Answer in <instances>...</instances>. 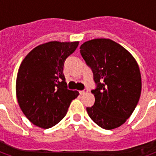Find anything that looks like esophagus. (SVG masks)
<instances>
[{"instance_id": "1", "label": "esophagus", "mask_w": 156, "mask_h": 156, "mask_svg": "<svg viewBox=\"0 0 156 156\" xmlns=\"http://www.w3.org/2000/svg\"><path fill=\"white\" fill-rule=\"evenodd\" d=\"M86 93H88V90H81V91H79V94H80L81 95H84V94H86Z\"/></svg>"}]
</instances>
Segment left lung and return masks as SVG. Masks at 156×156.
I'll list each match as a JSON object with an SVG mask.
<instances>
[{"label":"left lung","instance_id":"8db88e82","mask_svg":"<svg viewBox=\"0 0 156 156\" xmlns=\"http://www.w3.org/2000/svg\"><path fill=\"white\" fill-rule=\"evenodd\" d=\"M80 53L91 68L97 85L89 116L98 126L111 130L126 121L136 107L141 94L138 64L125 48L109 39L85 42Z\"/></svg>","mask_w":156,"mask_h":156}]
</instances>
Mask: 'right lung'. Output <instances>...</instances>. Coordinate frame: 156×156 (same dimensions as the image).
Returning <instances> with one entry per match:
<instances>
[{"instance_id":"1","label":"right lung","mask_w":156,"mask_h":156,"mask_svg":"<svg viewBox=\"0 0 156 156\" xmlns=\"http://www.w3.org/2000/svg\"><path fill=\"white\" fill-rule=\"evenodd\" d=\"M79 42L51 41L40 44L23 58L16 77V98L22 112L33 125L49 129L66 116L78 91L67 89L65 60Z\"/></svg>"}]
</instances>
